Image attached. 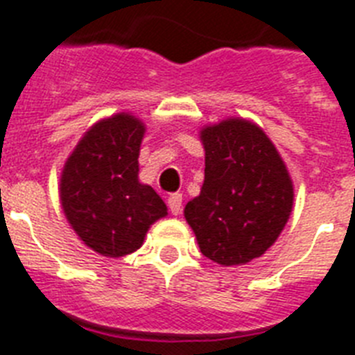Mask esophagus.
<instances>
[{"mask_svg": "<svg viewBox=\"0 0 355 355\" xmlns=\"http://www.w3.org/2000/svg\"><path fill=\"white\" fill-rule=\"evenodd\" d=\"M181 207H183V198H181V194L168 196V209H171L172 216H180Z\"/></svg>", "mask_w": 355, "mask_h": 355, "instance_id": "1", "label": "esophagus"}]
</instances>
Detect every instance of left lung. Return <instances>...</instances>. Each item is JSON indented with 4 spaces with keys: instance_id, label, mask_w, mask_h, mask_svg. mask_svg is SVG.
Here are the masks:
<instances>
[{
    "instance_id": "8db88e82",
    "label": "left lung",
    "mask_w": 355,
    "mask_h": 355,
    "mask_svg": "<svg viewBox=\"0 0 355 355\" xmlns=\"http://www.w3.org/2000/svg\"><path fill=\"white\" fill-rule=\"evenodd\" d=\"M199 139L205 181L184 219L203 256L221 266L247 265L283 232L294 207L292 178L270 137L248 119L205 125Z\"/></svg>"
}]
</instances>
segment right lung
<instances>
[{
    "label": "right lung",
    "mask_w": 355,
    "mask_h": 355,
    "mask_svg": "<svg viewBox=\"0 0 355 355\" xmlns=\"http://www.w3.org/2000/svg\"><path fill=\"white\" fill-rule=\"evenodd\" d=\"M145 123L130 112L99 119L67 157L60 201L78 237L105 257L136 252L148 228L165 218L166 205L139 181Z\"/></svg>",
    "instance_id": "1"
}]
</instances>
